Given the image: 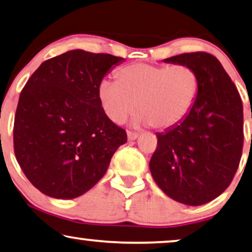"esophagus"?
Instances as JSON below:
<instances>
[{
  "mask_svg": "<svg viewBox=\"0 0 252 252\" xmlns=\"http://www.w3.org/2000/svg\"><path fill=\"white\" fill-rule=\"evenodd\" d=\"M127 139L129 140H134V139H137V137L139 136V134H138V132H134V131H127Z\"/></svg>",
  "mask_w": 252,
  "mask_h": 252,
  "instance_id": "34e87169",
  "label": "esophagus"
}]
</instances>
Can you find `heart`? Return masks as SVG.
<instances>
[{"label": "heart", "instance_id": "heart-1", "mask_svg": "<svg viewBox=\"0 0 252 252\" xmlns=\"http://www.w3.org/2000/svg\"><path fill=\"white\" fill-rule=\"evenodd\" d=\"M197 91V74L189 65L132 63L118 70L116 81H102L98 97L115 123L125 122L138 106L137 123L166 129L189 115Z\"/></svg>", "mask_w": 252, "mask_h": 252}]
</instances>
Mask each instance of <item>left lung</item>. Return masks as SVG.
Instances as JSON below:
<instances>
[{
	"label": "left lung",
	"mask_w": 252,
	"mask_h": 252,
	"mask_svg": "<svg viewBox=\"0 0 252 252\" xmlns=\"http://www.w3.org/2000/svg\"><path fill=\"white\" fill-rule=\"evenodd\" d=\"M164 63L189 65L198 91L189 115L158 133L150 161L158 186L187 205L208 203L231 185L243 148V105L219 60L208 52L182 54Z\"/></svg>",
	"instance_id": "obj_1"
}]
</instances>
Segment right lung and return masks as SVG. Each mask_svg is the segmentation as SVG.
<instances>
[{"mask_svg": "<svg viewBox=\"0 0 252 252\" xmlns=\"http://www.w3.org/2000/svg\"><path fill=\"white\" fill-rule=\"evenodd\" d=\"M121 57L72 50L45 60L21 90L13 148L45 195L77 197L102 178L126 132L108 119L98 88Z\"/></svg>", "mask_w": 252, "mask_h": 252, "instance_id": "right-lung-1", "label": "right lung"}]
</instances>
